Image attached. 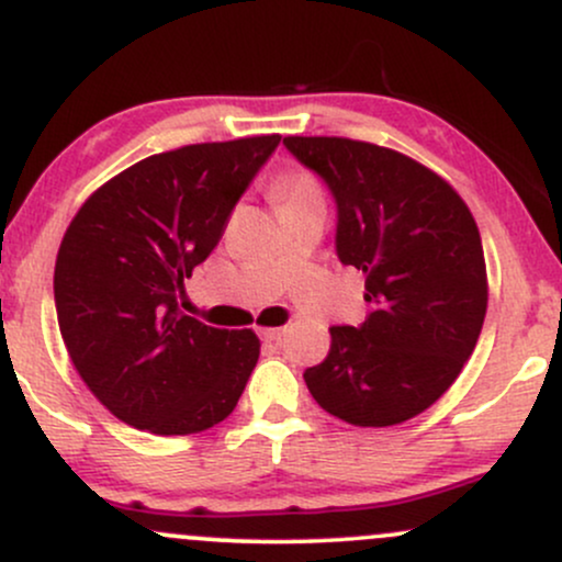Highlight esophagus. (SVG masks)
Wrapping results in <instances>:
<instances>
[{
  "label": "esophagus",
  "instance_id": "34e87169",
  "mask_svg": "<svg viewBox=\"0 0 562 562\" xmlns=\"http://www.w3.org/2000/svg\"><path fill=\"white\" fill-rule=\"evenodd\" d=\"M259 335L267 344H280L282 338H285V327H263V330H259Z\"/></svg>",
  "mask_w": 562,
  "mask_h": 562
}]
</instances>
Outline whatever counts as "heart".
<instances>
[{"instance_id":"1","label":"heart","mask_w":562,"mask_h":562,"mask_svg":"<svg viewBox=\"0 0 562 562\" xmlns=\"http://www.w3.org/2000/svg\"><path fill=\"white\" fill-rule=\"evenodd\" d=\"M274 195L280 198L282 209H288V205L308 203V200H322V190L306 171H285L282 177H277Z\"/></svg>"}]
</instances>
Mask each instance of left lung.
I'll return each mask as SVG.
<instances>
[{
	"mask_svg": "<svg viewBox=\"0 0 562 562\" xmlns=\"http://www.w3.org/2000/svg\"><path fill=\"white\" fill-rule=\"evenodd\" d=\"M338 209L335 250L364 274L359 327H330L303 372L322 409L362 428L420 415L447 393L486 317V261L465 200L417 160L346 137H285Z\"/></svg>",
	"mask_w": 562,
	"mask_h": 562,
	"instance_id": "obj_1",
	"label": "left lung"
}]
</instances>
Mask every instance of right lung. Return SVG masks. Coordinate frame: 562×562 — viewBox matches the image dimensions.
I'll return each instance as SVG.
<instances>
[{
	"label": "right lung",
	"mask_w": 562,
	"mask_h": 562,
	"mask_svg": "<svg viewBox=\"0 0 562 562\" xmlns=\"http://www.w3.org/2000/svg\"><path fill=\"white\" fill-rule=\"evenodd\" d=\"M277 145L280 134H263L158 153L92 192L66 229L63 340L89 391L132 428L200 434L237 406L259 338L187 317L179 295Z\"/></svg>",
	"instance_id": "add662e5"
}]
</instances>
